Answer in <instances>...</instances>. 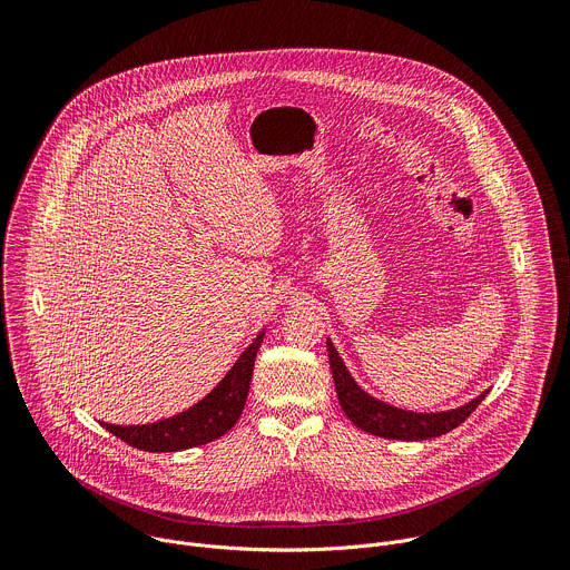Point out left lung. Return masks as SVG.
Instances as JSON below:
<instances>
[{
	"mask_svg": "<svg viewBox=\"0 0 570 570\" xmlns=\"http://www.w3.org/2000/svg\"><path fill=\"white\" fill-rule=\"evenodd\" d=\"M327 352H330V365H332L341 409L354 422V426H358L361 431H367L372 435L385 438V440L417 442V440L440 438V435L453 431L455 426H460L478 409V403L487 394H490V390H484L469 403L460 405V409L442 411V413L403 411V409H396V405H390V403L379 401L372 394H367L354 381V376L345 367L343 358L338 356V352L330 338H327Z\"/></svg>",
	"mask_w": 570,
	"mask_h": 570,
	"instance_id": "left-lung-1",
	"label": "left lung"
}]
</instances>
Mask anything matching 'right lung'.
Here are the masks:
<instances>
[{
  "label": "right lung",
  "instance_id": "right-lung-1",
  "mask_svg": "<svg viewBox=\"0 0 570 570\" xmlns=\"http://www.w3.org/2000/svg\"><path fill=\"white\" fill-rule=\"evenodd\" d=\"M264 334L266 332H259L253 345L238 356L232 370L223 376V381L185 413L141 426L104 424V429L124 440L126 444L150 453L185 451L218 440L236 424L243 413Z\"/></svg>",
  "mask_w": 570,
  "mask_h": 570
}]
</instances>
